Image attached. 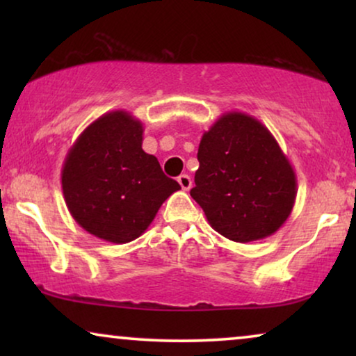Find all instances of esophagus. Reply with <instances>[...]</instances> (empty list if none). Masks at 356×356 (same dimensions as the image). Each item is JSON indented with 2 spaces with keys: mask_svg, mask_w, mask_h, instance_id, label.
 I'll use <instances>...</instances> for the list:
<instances>
[{
  "mask_svg": "<svg viewBox=\"0 0 356 356\" xmlns=\"http://www.w3.org/2000/svg\"><path fill=\"white\" fill-rule=\"evenodd\" d=\"M178 183H179V186L184 189V191H189V189H191V186H193L191 178H189L188 175H179Z\"/></svg>",
  "mask_w": 356,
  "mask_h": 356,
  "instance_id": "1",
  "label": "esophagus"
}]
</instances>
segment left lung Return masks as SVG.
I'll return each mask as SVG.
<instances>
[{
    "instance_id": "8db88e82",
    "label": "left lung",
    "mask_w": 356,
    "mask_h": 356,
    "mask_svg": "<svg viewBox=\"0 0 356 356\" xmlns=\"http://www.w3.org/2000/svg\"><path fill=\"white\" fill-rule=\"evenodd\" d=\"M191 197L213 230L250 243L274 235L296 197V175L270 131L241 111L223 113L202 134Z\"/></svg>"
}]
</instances>
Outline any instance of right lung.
I'll return each mask as SVG.
<instances>
[{
    "label": "right lung",
    "mask_w": 356,
    "mask_h": 356,
    "mask_svg": "<svg viewBox=\"0 0 356 356\" xmlns=\"http://www.w3.org/2000/svg\"><path fill=\"white\" fill-rule=\"evenodd\" d=\"M143 123L124 110L102 115L67 152L61 188L72 218L100 240L123 245L147 230L181 186L143 150Z\"/></svg>",
    "instance_id": "right-lung-1"
}]
</instances>
